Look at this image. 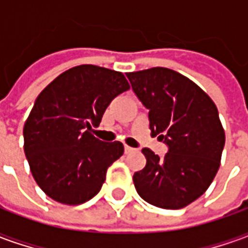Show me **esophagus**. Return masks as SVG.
Segmentation results:
<instances>
[{"label":"esophagus","mask_w":248,"mask_h":248,"mask_svg":"<svg viewBox=\"0 0 248 248\" xmlns=\"http://www.w3.org/2000/svg\"><path fill=\"white\" fill-rule=\"evenodd\" d=\"M131 151H134V149H133V147L124 145V153H126V154H129V153H131Z\"/></svg>","instance_id":"34e87169"}]
</instances>
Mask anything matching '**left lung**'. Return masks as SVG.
I'll return each mask as SVG.
<instances>
[{
	"mask_svg": "<svg viewBox=\"0 0 248 248\" xmlns=\"http://www.w3.org/2000/svg\"><path fill=\"white\" fill-rule=\"evenodd\" d=\"M126 76L149 108L151 135H159L169 147L163 158L142 149L146 166L133 177L137 192L156 207H186L218 172L226 140L218 108L201 87L171 69L151 67Z\"/></svg>",
	"mask_w": 248,
	"mask_h": 248,
	"instance_id": "obj_1",
	"label": "left lung"
}]
</instances>
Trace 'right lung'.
Instances as JSON below:
<instances>
[{
    "mask_svg": "<svg viewBox=\"0 0 248 248\" xmlns=\"http://www.w3.org/2000/svg\"><path fill=\"white\" fill-rule=\"evenodd\" d=\"M130 85L119 71L94 65L71 67L40 93L24 126L30 171L47 197L81 204L95 197L124 145L92 134L105 110Z\"/></svg>",
    "mask_w": 248,
    "mask_h": 248,
    "instance_id": "right-lung-1",
    "label": "right lung"
}]
</instances>
